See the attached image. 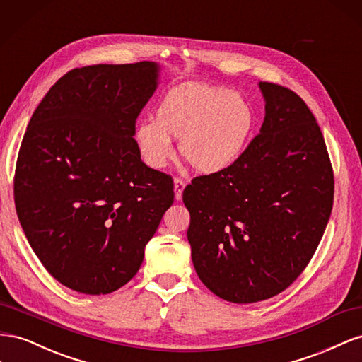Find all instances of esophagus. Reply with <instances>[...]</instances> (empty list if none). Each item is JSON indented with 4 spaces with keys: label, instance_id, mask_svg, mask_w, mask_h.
<instances>
[{
    "label": "esophagus",
    "instance_id": "obj_1",
    "mask_svg": "<svg viewBox=\"0 0 362 362\" xmlns=\"http://www.w3.org/2000/svg\"><path fill=\"white\" fill-rule=\"evenodd\" d=\"M185 180L180 177H175L174 179V192H175V200H180L182 199V192L185 189Z\"/></svg>",
    "mask_w": 362,
    "mask_h": 362
}]
</instances>
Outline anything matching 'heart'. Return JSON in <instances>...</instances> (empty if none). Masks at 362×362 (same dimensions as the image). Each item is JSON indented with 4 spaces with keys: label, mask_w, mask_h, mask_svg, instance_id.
I'll list each match as a JSON object with an SVG mask.
<instances>
[{
    "label": "heart",
    "mask_w": 362,
    "mask_h": 362,
    "mask_svg": "<svg viewBox=\"0 0 362 362\" xmlns=\"http://www.w3.org/2000/svg\"><path fill=\"white\" fill-rule=\"evenodd\" d=\"M255 122V109L243 94L191 83L171 89L156 109V119H141L133 135L141 158L154 170L174 158L171 138H175L195 171L212 174L241 156Z\"/></svg>",
    "instance_id": "1"
}]
</instances>
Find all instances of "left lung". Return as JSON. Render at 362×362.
<instances>
[{
  "label": "left lung",
  "instance_id": "obj_1",
  "mask_svg": "<svg viewBox=\"0 0 362 362\" xmlns=\"http://www.w3.org/2000/svg\"><path fill=\"white\" fill-rule=\"evenodd\" d=\"M261 132L230 167L183 189L195 272L232 303L277 296L302 274L334 204V171L306 103L261 81Z\"/></svg>",
  "mask_w": 362,
  "mask_h": 362
}]
</instances>
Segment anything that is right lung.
Here are the masks:
<instances>
[{
    "mask_svg": "<svg viewBox=\"0 0 362 362\" xmlns=\"http://www.w3.org/2000/svg\"><path fill=\"white\" fill-rule=\"evenodd\" d=\"M154 62L71 69L39 103L18 153L16 214L39 261L71 290L126 285L174 202L147 167L136 119L158 86Z\"/></svg>",
    "mask_w": 362,
    "mask_h": 362,
    "instance_id": "right-lung-1",
    "label": "right lung"
}]
</instances>
